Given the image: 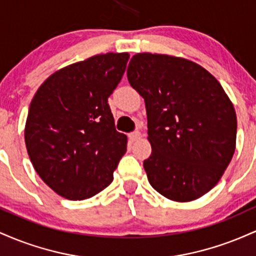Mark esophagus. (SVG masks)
I'll return each mask as SVG.
<instances>
[{
    "instance_id": "esophagus-1",
    "label": "esophagus",
    "mask_w": 256,
    "mask_h": 256,
    "mask_svg": "<svg viewBox=\"0 0 256 256\" xmlns=\"http://www.w3.org/2000/svg\"><path fill=\"white\" fill-rule=\"evenodd\" d=\"M140 136V131H134V132H131V134H128V138H130L131 142H134V140H137L138 138Z\"/></svg>"
}]
</instances>
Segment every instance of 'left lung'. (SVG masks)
Segmentation results:
<instances>
[{
	"instance_id": "8db88e82",
	"label": "left lung",
	"mask_w": 256,
	"mask_h": 256,
	"mask_svg": "<svg viewBox=\"0 0 256 256\" xmlns=\"http://www.w3.org/2000/svg\"><path fill=\"white\" fill-rule=\"evenodd\" d=\"M128 79L146 102L149 183L172 201L204 196L236 148V112L222 86L196 62L150 52L132 56Z\"/></svg>"
}]
</instances>
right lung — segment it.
<instances>
[{
  "instance_id": "1",
  "label": "right lung",
  "mask_w": 256,
  "mask_h": 256,
  "mask_svg": "<svg viewBox=\"0 0 256 256\" xmlns=\"http://www.w3.org/2000/svg\"><path fill=\"white\" fill-rule=\"evenodd\" d=\"M128 52H107L64 67L32 98L25 125L28 154L42 180L64 198L85 200L113 182L128 137L116 130L108 98Z\"/></svg>"
}]
</instances>
